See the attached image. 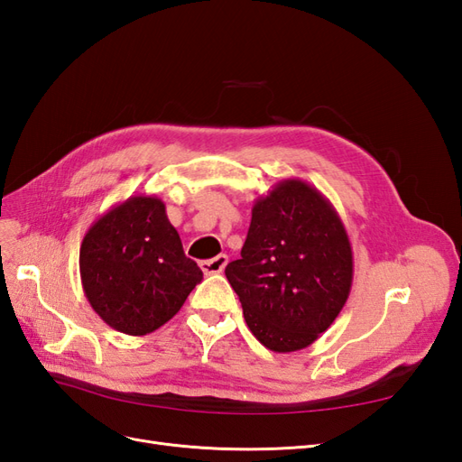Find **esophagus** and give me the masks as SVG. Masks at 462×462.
Returning a JSON list of instances; mask_svg holds the SVG:
<instances>
[{
    "label": "esophagus",
    "mask_w": 462,
    "mask_h": 462,
    "mask_svg": "<svg viewBox=\"0 0 462 462\" xmlns=\"http://www.w3.org/2000/svg\"><path fill=\"white\" fill-rule=\"evenodd\" d=\"M229 258L226 254H217L216 258L212 260H202L200 262V268L206 275H212V273H221L223 270H226Z\"/></svg>",
    "instance_id": "obj_1"
}]
</instances>
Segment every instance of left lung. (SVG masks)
I'll list each match as a JSON object with an SVG mask.
<instances>
[{
    "label": "left lung",
    "instance_id": "obj_1",
    "mask_svg": "<svg viewBox=\"0 0 462 462\" xmlns=\"http://www.w3.org/2000/svg\"><path fill=\"white\" fill-rule=\"evenodd\" d=\"M226 275L246 326L275 353L312 345L339 316L353 285V248L331 202L285 179L253 206L241 258Z\"/></svg>",
    "mask_w": 462,
    "mask_h": 462
}]
</instances>
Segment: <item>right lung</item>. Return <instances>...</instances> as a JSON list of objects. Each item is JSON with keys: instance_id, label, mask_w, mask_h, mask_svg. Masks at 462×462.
Wrapping results in <instances>:
<instances>
[{"instance_id": "right-lung-1", "label": "right lung", "mask_w": 462, "mask_h": 462, "mask_svg": "<svg viewBox=\"0 0 462 462\" xmlns=\"http://www.w3.org/2000/svg\"><path fill=\"white\" fill-rule=\"evenodd\" d=\"M79 268L94 312L127 335L162 328L202 282L156 197H131L94 221Z\"/></svg>"}]
</instances>
